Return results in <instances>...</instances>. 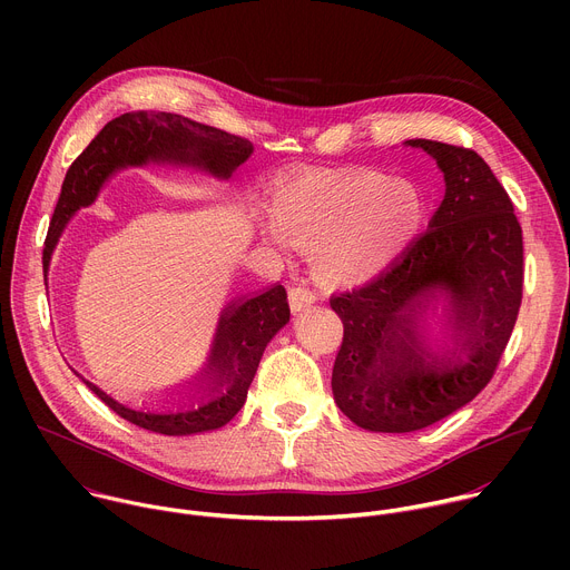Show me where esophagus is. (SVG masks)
Masks as SVG:
<instances>
[{"instance_id": "34e87169", "label": "esophagus", "mask_w": 570, "mask_h": 570, "mask_svg": "<svg viewBox=\"0 0 570 570\" xmlns=\"http://www.w3.org/2000/svg\"><path fill=\"white\" fill-rule=\"evenodd\" d=\"M288 302H291V311L299 313V311L308 308L315 302V293L306 286H291L288 288Z\"/></svg>"}]
</instances>
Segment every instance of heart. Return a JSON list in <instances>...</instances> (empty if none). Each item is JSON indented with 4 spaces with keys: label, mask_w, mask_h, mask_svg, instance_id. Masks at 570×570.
<instances>
[{
    "label": "heart",
    "mask_w": 570,
    "mask_h": 570,
    "mask_svg": "<svg viewBox=\"0 0 570 570\" xmlns=\"http://www.w3.org/2000/svg\"><path fill=\"white\" fill-rule=\"evenodd\" d=\"M424 212L415 185L383 174L304 176L271 191L273 225L264 234L311 250L320 282L347 286L392 264L417 234Z\"/></svg>",
    "instance_id": "1"
}]
</instances>
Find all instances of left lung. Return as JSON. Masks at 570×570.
Returning <instances> with one entry per match:
<instances>
[{
    "label": "left lung",
    "mask_w": 570,
    "mask_h": 570,
    "mask_svg": "<svg viewBox=\"0 0 570 570\" xmlns=\"http://www.w3.org/2000/svg\"><path fill=\"white\" fill-rule=\"evenodd\" d=\"M444 174L429 229L367 284L330 299L343 320L332 390L361 429L411 433L469 403L492 381L523 297V234L514 205L471 148L409 139ZM450 304L452 350L421 334L432 302Z\"/></svg>",
    "instance_id": "left-lung-1"
}]
</instances>
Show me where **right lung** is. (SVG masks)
Masks as SVG:
<instances>
[{"instance_id": "1", "label": "right lung", "mask_w": 570, "mask_h": 570, "mask_svg": "<svg viewBox=\"0 0 570 570\" xmlns=\"http://www.w3.org/2000/svg\"><path fill=\"white\" fill-rule=\"evenodd\" d=\"M253 155V144L225 130L191 121L174 112H126L104 126V130L80 153L67 169L60 198L45 238L42 268L45 282L56 243L80 209L95 203L104 183L124 167H141L146 161L189 165L216 178H229L232 171ZM291 317L286 288H273L250 299H238L223 308L212 356L203 379L207 399L191 409L174 413L132 411L115 401L95 383L86 385L130 424L161 435H194L225 426L246 403L248 387L257 374L266 345Z\"/></svg>"}]
</instances>
